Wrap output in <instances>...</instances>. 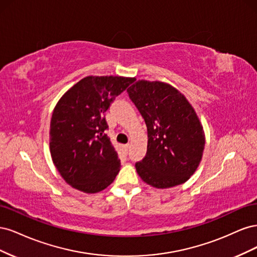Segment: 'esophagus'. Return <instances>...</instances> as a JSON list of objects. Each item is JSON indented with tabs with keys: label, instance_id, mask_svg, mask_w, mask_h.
<instances>
[{
	"label": "esophagus",
	"instance_id": "34e87169",
	"mask_svg": "<svg viewBox=\"0 0 257 257\" xmlns=\"http://www.w3.org/2000/svg\"><path fill=\"white\" fill-rule=\"evenodd\" d=\"M123 148H124V152H125V153L127 154V153H128V151H130V145L123 146Z\"/></svg>",
	"mask_w": 257,
	"mask_h": 257
}]
</instances>
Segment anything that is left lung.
Returning a JSON list of instances; mask_svg holds the SVG:
<instances>
[{"mask_svg":"<svg viewBox=\"0 0 257 257\" xmlns=\"http://www.w3.org/2000/svg\"><path fill=\"white\" fill-rule=\"evenodd\" d=\"M127 93L148 131L147 154L135 165L138 176L157 189L188 181L199 166L206 143L195 109L167 82L137 80Z\"/></svg>","mask_w":257,"mask_h":257,"instance_id":"8db88e82","label":"left lung"}]
</instances>
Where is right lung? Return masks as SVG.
I'll list each match as a JSON object with an SVG mask.
<instances>
[{"mask_svg":"<svg viewBox=\"0 0 257 257\" xmlns=\"http://www.w3.org/2000/svg\"><path fill=\"white\" fill-rule=\"evenodd\" d=\"M134 77L87 76L69 88L54 107L49 148L54 166L72 188L95 194L120 172V160L109 137L105 112Z\"/></svg>","mask_w":257,"mask_h":257,"instance_id":"right-lung-1","label":"right lung"}]
</instances>
